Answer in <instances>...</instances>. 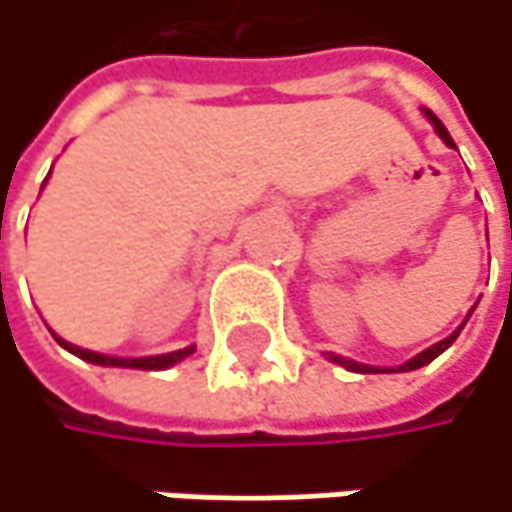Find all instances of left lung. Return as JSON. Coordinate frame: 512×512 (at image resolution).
<instances>
[{
    "label": "left lung",
    "mask_w": 512,
    "mask_h": 512,
    "mask_svg": "<svg viewBox=\"0 0 512 512\" xmlns=\"http://www.w3.org/2000/svg\"><path fill=\"white\" fill-rule=\"evenodd\" d=\"M429 119L435 122V131H438V134L444 137V143H447V146H453V137L447 134V128L441 125V119H438V116H432V113H429ZM462 327H465V324H462ZM462 327H459V330H462ZM459 330H456L453 336H447L444 342H438V345H432V348H426L423 354H417V357H414V360H408L405 366H399V369H390V372H414V369H420V366H426V363H432V360H435L438 354H444V351H447V348H450V345L456 342V336H459ZM330 360H333V363H339V366H345V369H351V372H363V375H369V372H381V369H375V366H363V363H354V360H345V357H339V354H330Z\"/></svg>",
    "instance_id": "1"
}]
</instances>
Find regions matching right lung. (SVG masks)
<instances>
[{"label": "right lung", "mask_w": 512, "mask_h": 512, "mask_svg": "<svg viewBox=\"0 0 512 512\" xmlns=\"http://www.w3.org/2000/svg\"><path fill=\"white\" fill-rule=\"evenodd\" d=\"M56 342L62 348H68L71 354H77L80 360L86 363H95V366H125V369H167L179 360H185L188 354H194V345L191 348H182V351H173V354H161V357H140V360H122V357H104V354H95V351H86V348H77V345H68L65 339L56 336Z\"/></svg>", "instance_id": "right-lung-1"}]
</instances>
